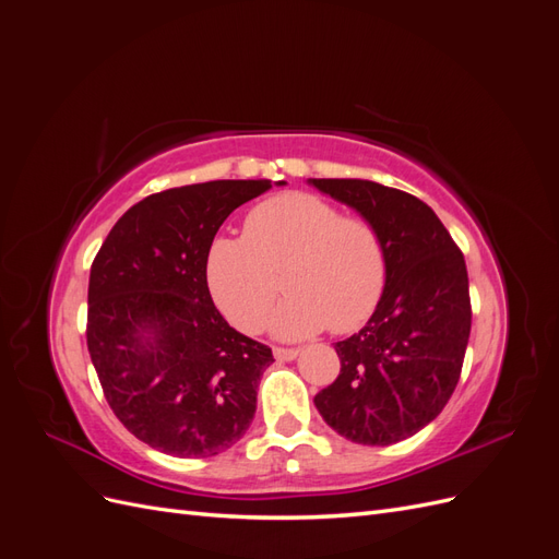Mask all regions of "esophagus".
Here are the masks:
<instances>
[{
  "label": "esophagus",
  "mask_w": 559,
  "mask_h": 559,
  "mask_svg": "<svg viewBox=\"0 0 559 559\" xmlns=\"http://www.w3.org/2000/svg\"><path fill=\"white\" fill-rule=\"evenodd\" d=\"M273 354H275V359H280V361H292V359L298 357L300 349L298 347H275Z\"/></svg>",
  "instance_id": "esophagus-1"
}]
</instances>
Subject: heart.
Returning <instances> with one entry per match:
<instances>
[{"label": "heart", "mask_w": 559, "mask_h": 559, "mask_svg": "<svg viewBox=\"0 0 559 559\" xmlns=\"http://www.w3.org/2000/svg\"><path fill=\"white\" fill-rule=\"evenodd\" d=\"M386 270L378 226L308 191L263 200L249 212L242 238L216 235L207 249L212 298L242 331L265 326L286 284L289 294L273 314L280 337L359 329L380 306Z\"/></svg>", "instance_id": "1"}]
</instances>
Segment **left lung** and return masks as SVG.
Segmentation results:
<instances>
[{
	"label": "left lung",
	"instance_id": "8db88e82",
	"mask_svg": "<svg viewBox=\"0 0 559 559\" xmlns=\"http://www.w3.org/2000/svg\"><path fill=\"white\" fill-rule=\"evenodd\" d=\"M373 222L386 289L368 324L335 343L341 376L314 396L326 425L361 445H392L441 415L471 333L462 249L419 198L366 179H310Z\"/></svg>",
	"mask_w": 559,
	"mask_h": 559
}]
</instances>
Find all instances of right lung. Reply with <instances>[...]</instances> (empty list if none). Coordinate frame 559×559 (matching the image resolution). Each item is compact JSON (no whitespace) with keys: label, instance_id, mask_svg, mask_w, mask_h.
Returning <instances> with one entry per match:
<instances>
[{"label":"right lung","instance_id":"obj_1","mask_svg":"<svg viewBox=\"0 0 559 559\" xmlns=\"http://www.w3.org/2000/svg\"><path fill=\"white\" fill-rule=\"evenodd\" d=\"M267 189V179H222L148 195L91 265L86 341L99 384L118 421L158 452L218 454L257 413L273 349L216 310L207 249L228 214Z\"/></svg>","mask_w":559,"mask_h":559}]
</instances>
